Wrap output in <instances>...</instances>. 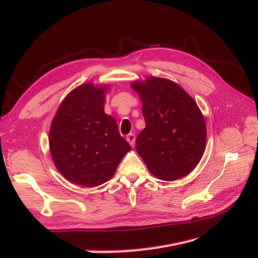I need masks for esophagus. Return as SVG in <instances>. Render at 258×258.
Instances as JSON below:
<instances>
[{
    "label": "esophagus",
    "mask_w": 258,
    "mask_h": 258,
    "mask_svg": "<svg viewBox=\"0 0 258 258\" xmlns=\"http://www.w3.org/2000/svg\"><path fill=\"white\" fill-rule=\"evenodd\" d=\"M127 141L130 143V145L132 146V147H135V143H136V136L134 135V134H129L128 136H127Z\"/></svg>",
    "instance_id": "1"
}]
</instances>
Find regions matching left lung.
<instances>
[{
	"label": "left lung",
	"instance_id": "8db88e82",
	"mask_svg": "<svg viewBox=\"0 0 258 258\" xmlns=\"http://www.w3.org/2000/svg\"><path fill=\"white\" fill-rule=\"evenodd\" d=\"M142 101L145 128L136 140L151 173L174 181L191 172L205 153L207 129L197 103L181 86L148 77L131 85Z\"/></svg>",
	"mask_w": 258,
	"mask_h": 258
}]
</instances>
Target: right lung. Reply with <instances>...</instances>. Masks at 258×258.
I'll use <instances>...</instances> for the list:
<instances>
[{
	"mask_svg": "<svg viewBox=\"0 0 258 258\" xmlns=\"http://www.w3.org/2000/svg\"><path fill=\"white\" fill-rule=\"evenodd\" d=\"M105 87L84 84L70 92L53 117L49 147L54 166L70 182H107L131 150L116 120L104 113Z\"/></svg>",
	"mask_w": 258,
	"mask_h": 258,
	"instance_id": "1",
	"label": "right lung"
}]
</instances>
